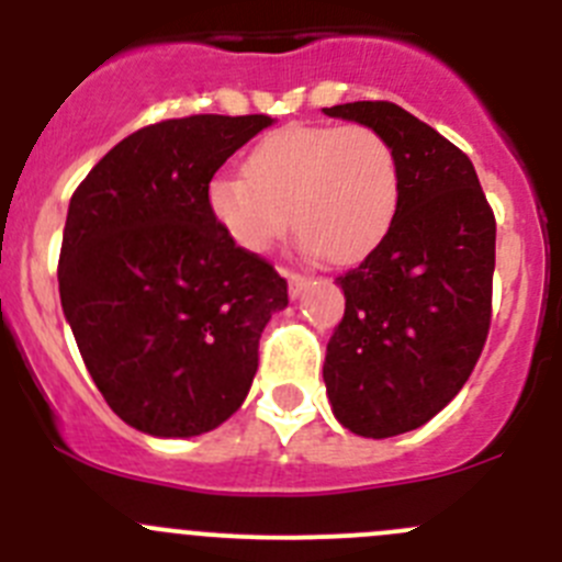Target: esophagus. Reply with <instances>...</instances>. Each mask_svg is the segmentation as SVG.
I'll use <instances>...</instances> for the list:
<instances>
[{"instance_id":"esophagus-1","label":"esophagus","mask_w":562,"mask_h":562,"mask_svg":"<svg viewBox=\"0 0 562 562\" xmlns=\"http://www.w3.org/2000/svg\"><path fill=\"white\" fill-rule=\"evenodd\" d=\"M307 285H311V277L296 274V271H291V274H288V291H291V296H293V299H296L299 293L305 291Z\"/></svg>"}]
</instances>
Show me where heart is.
Here are the masks:
<instances>
[{"label":"heart","instance_id":"b5f03b06","mask_svg":"<svg viewBox=\"0 0 562 562\" xmlns=\"http://www.w3.org/2000/svg\"><path fill=\"white\" fill-rule=\"evenodd\" d=\"M244 175L207 182V210L235 246L269 251L288 227L333 263L369 255L402 196L400 155L369 124H291L251 146Z\"/></svg>","mask_w":562,"mask_h":562}]
</instances>
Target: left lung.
<instances>
[{
	"mask_svg": "<svg viewBox=\"0 0 562 562\" xmlns=\"http://www.w3.org/2000/svg\"><path fill=\"white\" fill-rule=\"evenodd\" d=\"M393 144L402 196L385 238L338 277L346 311L327 344L335 418L363 438L427 424L458 396L491 329L496 218L474 162L393 102L324 108Z\"/></svg>",
	"mask_w": 562,
	"mask_h": 562,
	"instance_id": "obj_1",
	"label": "left lung"
}]
</instances>
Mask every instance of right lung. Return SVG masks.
Instances as JSON below:
<instances>
[{
    "label": "right lung",
    "mask_w": 562,
    "mask_h": 562,
    "mask_svg": "<svg viewBox=\"0 0 562 562\" xmlns=\"http://www.w3.org/2000/svg\"><path fill=\"white\" fill-rule=\"evenodd\" d=\"M271 115L149 124L88 171L63 229L60 302L88 374L130 427L191 438L249 393L257 346L288 282L227 238L207 182Z\"/></svg>",
    "instance_id": "obj_1"
}]
</instances>
